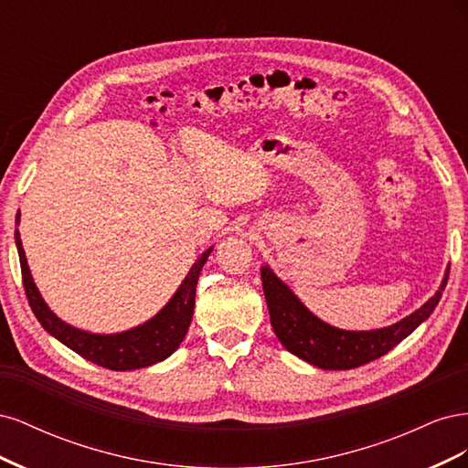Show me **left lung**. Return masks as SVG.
I'll use <instances>...</instances> for the list:
<instances>
[{
    "mask_svg": "<svg viewBox=\"0 0 468 468\" xmlns=\"http://www.w3.org/2000/svg\"><path fill=\"white\" fill-rule=\"evenodd\" d=\"M447 279L449 269L439 291L426 304L404 320L380 330L349 332L334 328V325L314 316L271 269L267 265L261 267L269 318H271L273 332L279 337V342L292 356L328 371L356 369V367L375 361L399 346L423 320L430 318L445 291Z\"/></svg>",
    "mask_w": 468,
    "mask_h": 468,
    "instance_id": "left-lung-1",
    "label": "left lung"
}]
</instances>
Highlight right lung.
I'll list each match as a JSON object with an SVG mask.
<instances>
[{"instance_id":"1","label":"right lung","mask_w":468,"mask_h":468,"mask_svg":"<svg viewBox=\"0 0 468 468\" xmlns=\"http://www.w3.org/2000/svg\"><path fill=\"white\" fill-rule=\"evenodd\" d=\"M16 244L19 251L25 294L27 299H29V306L42 328L58 339V342H62L66 347L76 351L83 359H88L99 367H105V369L111 371L143 369V367H150L154 363L167 359L179 347L193 318L197 281H199L201 269L212 251V248H208L203 256L195 261L191 271L183 279L176 294L154 318L136 325L133 330L103 335L78 330L74 325L62 322L52 313L47 303L42 301V296L31 277V269L27 265L19 230H16Z\"/></svg>"}]
</instances>
